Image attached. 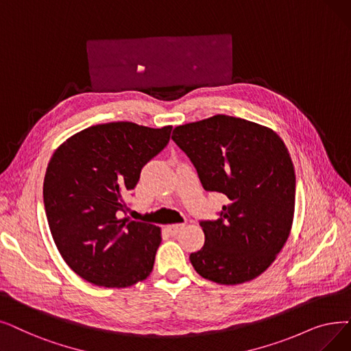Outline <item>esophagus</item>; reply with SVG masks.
<instances>
[{
  "instance_id": "obj_1",
  "label": "esophagus",
  "mask_w": 351,
  "mask_h": 351,
  "mask_svg": "<svg viewBox=\"0 0 351 351\" xmlns=\"http://www.w3.org/2000/svg\"><path fill=\"white\" fill-rule=\"evenodd\" d=\"M184 228H185L184 223H173V225H167L166 231L169 232L171 235H178L182 230H184Z\"/></svg>"
}]
</instances>
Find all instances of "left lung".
<instances>
[{"label":"left lung","mask_w":351,"mask_h":351,"mask_svg":"<svg viewBox=\"0 0 351 351\" xmlns=\"http://www.w3.org/2000/svg\"><path fill=\"white\" fill-rule=\"evenodd\" d=\"M205 191L228 197L217 221H201L204 247L189 260L201 277L223 284L256 278L291 231L295 172L280 136L245 119L217 114L173 129Z\"/></svg>","instance_id":"left-lung-1"}]
</instances>
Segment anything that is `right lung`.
Returning <instances> with one entry per match:
<instances>
[{
    "label": "right lung",
    "mask_w": 351,
    "mask_h": 351,
    "mask_svg": "<svg viewBox=\"0 0 351 351\" xmlns=\"http://www.w3.org/2000/svg\"><path fill=\"white\" fill-rule=\"evenodd\" d=\"M171 130L113 121L75 133L53 154L43 185L45 215L58 252L83 280L125 288L154 269L160 228L120 219L119 212Z\"/></svg>",
    "instance_id": "1"
}]
</instances>
